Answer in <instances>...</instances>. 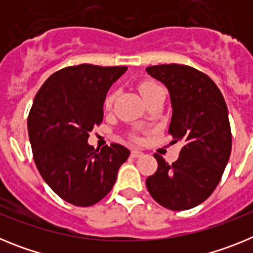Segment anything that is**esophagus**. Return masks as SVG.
Masks as SVG:
<instances>
[{
    "label": "esophagus",
    "instance_id": "34e87169",
    "mask_svg": "<svg viewBox=\"0 0 253 253\" xmlns=\"http://www.w3.org/2000/svg\"><path fill=\"white\" fill-rule=\"evenodd\" d=\"M130 156L133 158H138V157H140V156H143V152L138 151V149H133V151L130 152Z\"/></svg>",
    "mask_w": 253,
    "mask_h": 253
}]
</instances>
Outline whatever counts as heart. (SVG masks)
Here are the masks:
<instances>
[{"mask_svg":"<svg viewBox=\"0 0 253 253\" xmlns=\"http://www.w3.org/2000/svg\"><path fill=\"white\" fill-rule=\"evenodd\" d=\"M138 90H139V93L142 95L143 100L147 102L149 99H151L152 96L154 95V93L157 92V91H161L162 88H161L158 84H153V82H142V84L138 86ZM114 101H115V92H110L106 96V99H105V102H104L105 109H110V107L113 106ZM133 139L137 140L138 138L133 137Z\"/></svg>","mask_w":253,"mask_h":253,"instance_id":"b5f03b06","label":"heart"}]
</instances>
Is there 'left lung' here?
I'll list each match as a JSON object with an SVG mask.
<instances>
[{
  "label": "left lung",
  "instance_id": "left-lung-1",
  "mask_svg": "<svg viewBox=\"0 0 253 253\" xmlns=\"http://www.w3.org/2000/svg\"><path fill=\"white\" fill-rule=\"evenodd\" d=\"M148 75L166 84L172 104L169 133L182 142L177 161L160 154L157 171L146 181L152 198L169 210H187L209 198L232 151L231 124L224 97L209 76L184 64L147 67Z\"/></svg>",
  "mask_w": 253,
  "mask_h": 253
}]
</instances>
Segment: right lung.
Wrapping results in <instances>:
<instances>
[{
    "instance_id": "add662e5",
    "label": "right lung",
    "mask_w": 253,
    "mask_h": 253,
    "mask_svg": "<svg viewBox=\"0 0 253 253\" xmlns=\"http://www.w3.org/2000/svg\"><path fill=\"white\" fill-rule=\"evenodd\" d=\"M126 67L80 64L62 68L40 87L28 116L35 165L53 191L76 207H91L110 193L128 148L95 149L90 131L104 118L111 84Z\"/></svg>"
}]
</instances>
